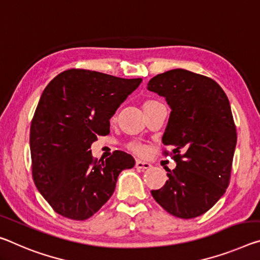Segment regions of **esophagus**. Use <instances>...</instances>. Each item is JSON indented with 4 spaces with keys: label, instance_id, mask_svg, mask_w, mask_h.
Returning <instances> with one entry per match:
<instances>
[{
    "label": "esophagus",
    "instance_id": "obj_1",
    "mask_svg": "<svg viewBox=\"0 0 260 260\" xmlns=\"http://www.w3.org/2000/svg\"><path fill=\"white\" fill-rule=\"evenodd\" d=\"M135 168L141 169V170H146V169L151 168V164L148 163V162H143V160L137 159V162H135Z\"/></svg>",
    "mask_w": 260,
    "mask_h": 260
}]
</instances>
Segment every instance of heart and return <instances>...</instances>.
Instances as JSON below:
<instances>
[{
  "label": "heart",
  "mask_w": 260,
  "mask_h": 260,
  "mask_svg": "<svg viewBox=\"0 0 260 260\" xmlns=\"http://www.w3.org/2000/svg\"><path fill=\"white\" fill-rule=\"evenodd\" d=\"M154 103H156V102H154V101H146V102L142 104V109L145 110V109L148 108V106H149V105L154 104ZM128 148H129V149H131L132 151L135 152V154H139V155H145L146 152H147V147L141 145V143H138V142H132V143H129Z\"/></svg>",
  "instance_id": "heart-1"
}]
</instances>
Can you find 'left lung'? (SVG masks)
Masks as SVG:
<instances>
[{
	"instance_id": "1",
	"label": "left lung",
	"mask_w": 260,
	"mask_h": 260,
	"mask_svg": "<svg viewBox=\"0 0 260 260\" xmlns=\"http://www.w3.org/2000/svg\"><path fill=\"white\" fill-rule=\"evenodd\" d=\"M147 89L171 109L162 141L177 164L151 196L174 216L203 215L224 194L232 174L237 133L228 97L212 78L185 69L158 74Z\"/></svg>"
}]
</instances>
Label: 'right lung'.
Segmentation results:
<instances>
[{
    "mask_svg": "<svg viewBox=\"0 0 260 260\" xmlns=\"http://www.w3.org/2000/svg\"><path fill=\"white\" fill-rule=\"evenodd\" d=\"M141 82L68 69L41 93L30 128L32 177L57 214L89 219L113 194L119 174L135 166L121 150L94 159L90 147L110 133L111 117Z\"/></svg>",
    "mask_w": 260,
    "mask_h": 260,
    "instance_id": "obj_1",
    "label": "right lung"
}]
</instances>
